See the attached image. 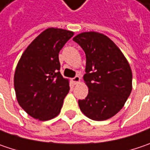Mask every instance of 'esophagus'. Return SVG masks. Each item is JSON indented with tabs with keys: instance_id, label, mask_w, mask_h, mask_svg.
I'll return each instance as SVG.
<instances>
[{
	"instance_id": "34e87169",
	"label": "esophagus",
	"mask_w": 150,
	"mask_h": 150,
	"mask_svg": "<svg viewBox=\"0 0 150 150\" xmlns=\"http://www.w3.org/2000/svg\"><path fill=\"white\" fill-rule=\"evenodd\" d=\"M81 81V78H80V76L79 75H75L74 78H72V81L74 84H78L79 82Z\"/></svg>"
}]
</instances>
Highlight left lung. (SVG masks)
Here are the masks:
<instances>
[{
	"mask_svg": "<svg viewBox=\"0 0 150 150\" xmlns=\"http://www.w3.org/2000/svg\"><path fill=\"white\" fill-rule=\"evenodd\" d=\"M73 40L86 58L84 81L87 96L79 100L81 112L89 118L104 121L117 114L132 91V70L121 50L109 38L96 32L82 33Z\"/></svg>",
	"mask_w": 150,
	"mask_h": 150,
	"instance_id": "1",
	"label": "left lung"
}]
</instances>
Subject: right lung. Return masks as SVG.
<instances>
[{
	"mask_svg": "<svg viewBox=\"0 0 150 150\" xmlns=\"http://www.w3.org/2000/svg\"><path fill=\"white\" fill-rule=\"evenodd\" d=\"M73 35L64 29H46L30 43L16 65V99L33 118L47 121L60 112L69 86L59 72V53Z\"/></svg>",
	"mask_w": 150,
	"mask_h": 150,
	"instance_id": "1",
	"label": "right lung"
}]
</instances>
